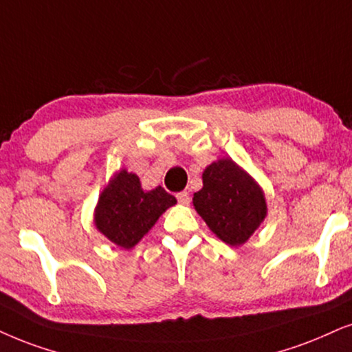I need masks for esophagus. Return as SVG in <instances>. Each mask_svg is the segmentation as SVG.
Segmentation results:
<instances>
[{"instance_id": "34e87169", "label": "esophagus", "mask_w": 352, "mask_h": 352, "mask_svg": "<svg viewBox=\"0 0 352 352\" xmlns=\"http://www.w3.org/2000/svg\"><path fill=\"white\" fill-rule=\"evenodd\" d=\"M177 199H179L180 204H188L190 203V193H188V191H180V193H177Z\"/></svg>"}]
</instances>
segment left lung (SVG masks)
Returning a JSON list of instances; mask_svg holds the SVG:
<instances>
[{"label":"left lung","mask_w":352,"mask_h":352,"mask_svg":"<svg viewBox=\"0 0 352 352\" xmlns=\"http://www.w3.org/2000/svg\"><path fill=\"white\" fill-rule=\"evenodd\" d=\"M195 209L208 228L229 245H242L266 216L261 190L237 164L221 159L203 172Z\"/></svg>","instance_id":"left-lung-1"}]
</instances>
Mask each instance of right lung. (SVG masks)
<instances>
[{"instance_id":"add662e5","label":"right lung","mask_w":352,"mask_h":352,"mask_svg":"<svg viewBox=\"0 0 352 352\" xmlns=\"http://www.w3.org/2000/svg\"><path fill=\"white\" fill-rule=\"evenodd\" d=\"M175 203V197L162 186L143 191L138 175L122 170L102 191L96 209V226L113 243L131 248Z\"/></svg>"}]
</instances>
